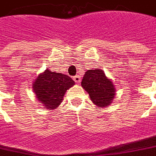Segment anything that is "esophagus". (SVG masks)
Segmentation results:
<instances>
[{
  "label": "esophagus",
  "mask_w": 156,
  "mask_h": 156,
  "mask_svg": "<svg viewBox=\"0 0 156 156\" xmlns=\"http://www.w3.org/2000/svg\"><path fill=\"white\" fill-rule=\"evenodd\" d=\"M73 80H75V82L77 83V84H79V83L81 81V79H80V77L79 76H74Z\"/></svg>",
  "instance_id": "obj_1"
}]
</instances>
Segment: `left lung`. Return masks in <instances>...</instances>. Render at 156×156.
<instances>
[{
    "label": "left lung",
    "mask_w": 156,
    "mask_h": 156,
    "mask_svg": "<svg viewBox=\"0 0 156 156\" xmlns=\"http://www.w3.org/2000/svg\"><path fill=\"white\" fill-rule=\"evenodd\" d=\"M81 86L88 94L90 100L99 108H105L113 102L115 95L114 83L101 69L88 70L82 78Z\"/></svg>",
    "instance_id": "left-lung-1"
}]
</instances>
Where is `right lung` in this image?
Returning a JSON list of instances; mask_svg holds the SVG:
<instances>
[{
    "instance_id": "add662e5",
    "label": "right lung",
    "mask_w": 156,
    "mask_h": 156,
    "mask_svg": "<svg viewBox=\"0 0 156 156\" xmlns=\"http://www.w3.org/2000/svg\"><path fill=\"white\" fill-rule=\"evenodd\" d=\"M75 84L67 75L46 69L33 81L32 90L38 101L49 111L56 109L61 105L67 90Z\"/></svg>"
}]
</instances>
